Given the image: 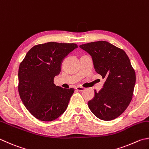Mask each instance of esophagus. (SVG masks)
Listing matches in <instances>:
<instances>
[{
    "label": "esophagus",
    "instance_id": "34e87169",
    "mask_svg": "<svg viewBox=\"0 0 149 149\" xmlns=\"http://www.w3.org/2000/svg\"><path fill=\"white\" fill-rule=\"evenodd\" d=\"M76 89H77V91H83L85 90V88H83V87H80V86H78L76 88Z\"/></svg>",
    "mask_w": 149,
    "mask_h": 149
}]
</instances>
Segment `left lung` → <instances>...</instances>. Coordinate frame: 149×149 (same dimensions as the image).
<instances>
[{"instance_id":"8db88e82","label":"left lung","mask_w":149,"mask_h":149,"mask_svg":"<svg viewBox=\"0 0 149 149\" xmlns=\"http://www.w3.org/2000/svg\"><path fill=\"white\" fill-rule=\"evenodd\" d=\"M91 56L98 74L105 78L103 88L95 90V97L88 102L89 108L98 118L111 120L120 116L132 99L136 72L126 52L105 41L80 45Z\"/></svg>"}]
</instances>
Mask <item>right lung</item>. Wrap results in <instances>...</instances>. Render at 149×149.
Returning <instances> with one entry per match:
<instances>
[{"instance_id":"right-lung-1","label":"right lung","mask_w":149,"mask_h":149,"mask_svg":"<svg viewBox=\"0 0 149 149\" xmlns=\"http://www.w3.org/2000/svg\"><path fill=\"white\" fill-rule=\"evenodd\" d=\"M75 43L49 42L33 46L19 65L18 91L22 103L32 116L42 121H52L64 113L73 88L56 86L54 78L61 64Z\"/></svg>"}]
</instances>
